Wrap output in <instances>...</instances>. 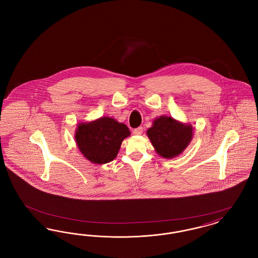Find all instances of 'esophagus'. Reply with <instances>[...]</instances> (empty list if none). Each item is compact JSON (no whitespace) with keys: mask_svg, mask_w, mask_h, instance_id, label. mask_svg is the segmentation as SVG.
Listing matches in <instances>:
<instances>
[{"mask_svg":"<svg viewBox=\"0 0 258 258\" xmlns=\"http://www.w3.org/2000/svg\"><path fill=\"white\" fill-rule=\"evenodd\" d=\"M134 135H140L142 133H143V127L142 126H138V127H136L134 130Z\"/></svg>","mask_w":258,"mask_h":258,"instance_id":"obj_1","label":"esophagus"}]
</instances>
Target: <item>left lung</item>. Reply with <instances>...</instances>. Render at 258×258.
I'll list each match as a JSON object with an SVG mask.
<instances>
[{"mask_svg":"<svg viewBox=\"0 0 258 258\" xmlns=\"http://www.w3.org/2000/svg\"><path fill=\"white\" fill-rule=\"evenodd\" d=\"M147 135L157 153L166 159L180 155L192 138V126L161 116L154 121Z\"/></svg>","mask_w":258,"mask_h":258,"instance_id":"1","label":"left lung"}]
</instances>
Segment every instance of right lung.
I'll return each mask as SVG.
<instances>
[{
  "label": "right lung",
  "mask_w": 258,
  "mask_h": 258,
  "mask_svg": "<svg viewBox=\"0 0 258 258\" xmlns=\"http://www.w3.org/2000/svg\"><path fill=\"white\" fill-rule=\"evenodd\" d=\"M131 132L124 123L103 117L90 123H79L75 139L81 153L93 163H107L114 160L123 139Z\"/></svg>",
  "instance_id": "add662e5"
}]
</instances>
